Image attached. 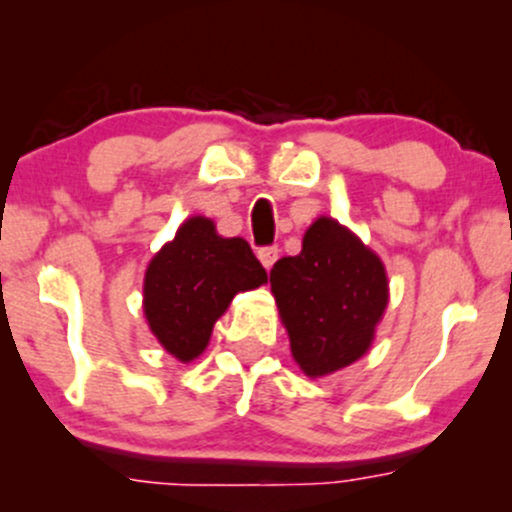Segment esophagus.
<instances>
[{
	"mask_svg": "<svg viewBox=\"0 0 512 512\" xmlns=\"http://www.w3.org/2000/svg\"><path fill=\"white\" fill-rule=\"evenodd\" d=\"M257 257H260V262L264 264V269H272V264L276 262V257H279V248H276V245H267V248L257 250Z\"/></svg>",
	"mask_w": 512,
	"mask_h": 512,
	"instance_id": "obj_1",
	"label": "esophagus"
}]
</instances>
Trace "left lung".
Returning a JSON list of instances; mask_svg holds the SVG:
<instances>
[{
  "label": "left lung",
  "mask_w": 512,
  "mask_h": 512,
  "mask_svg": "<svg viewBox=\"0 0 512 512\" xmlns=\"http://www.w3.org/2000/svg\"><path fill=\"white\" fill-rule=\"evenodd\" d=\"M291 354L308 378H322L370 349L387 308L385 264L342 223L320 216L303 250L269 272Z\"/></svg>",
  "instance_id": "1"
}]
</instances>
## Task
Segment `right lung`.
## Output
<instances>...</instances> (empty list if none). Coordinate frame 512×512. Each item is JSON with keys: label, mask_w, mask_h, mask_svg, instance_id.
I'll use <instances>...</instances> for the list:
<instances>
[{"label": "right lung", "mask_w": 512, "mask_h": 512, "mask_svg": "<svg viewBox=\"0 0 512 512\" xmlns=\"http://www.w3.org/2000/svg\"><path fill=\"white\" fill-rule=\"evenodd\" d=\"M264 281L267 272L243 238H223L214 221L192 216L146 267L149 330L170 356L195 361L233 296Z\"/></svg>", "instance_id": "obj_1"}]
</instances>
